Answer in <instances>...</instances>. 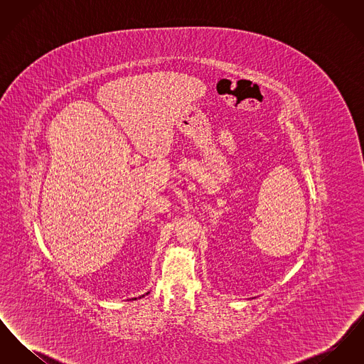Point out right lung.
I'll return each instance as SVG.
<instances>
[{
    "label": "right lung",
    "instance_id": "1",
    "mask_svg": "<svg viewBox=\"0 0 364 364\" xmlns=\"http://www.w3.org/2000/svg\"><path fill=\"white\" fill-rule=\"evenodd\" d=\"M150 294V292H147V294ZM143 296H144V294H143ZM143 296H141V297H143ZM134 300H136V297H135V299H134Z\"/></svg>",
    "mask_w": 364,
    "mask_h": 364
}]
</instances>
